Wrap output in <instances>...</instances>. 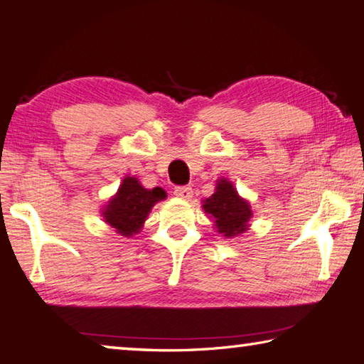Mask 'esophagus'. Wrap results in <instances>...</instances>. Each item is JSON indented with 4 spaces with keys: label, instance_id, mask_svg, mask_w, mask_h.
I'll return each mask as SVG.
<instances>
[{
    "label": "esophagus",
    "instance_id": "esophagus-1",
    "mask_svg": "<svg viewBox=\"0 0 364 364\" xmlns=\"http://www.w3.org/2000/svg\"><path fill=\"white\" fill-rule=\"evenodd\" d=\"M173 193H175V196L181 197V199H191V197H193V188L191 186H175Z\"/></svg>",
    "mask_w": 364,
    "mask_h": 364
}]
</instances>
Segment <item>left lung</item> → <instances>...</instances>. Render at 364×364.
Instances as JSON below:
<instances>
[{"label": "left lung", "mask_w": 364, "mask_h": 364, "mask_svg": "<svg viewBox=\"0 0 364 364\" xmlns=\"http://www.w3.org/2000/svg\"><path fill=\"white\" fill-rule=\"evenodd\" d=\"M202 207L215 218V226L223 236H237L247 230L252 217L250 205L237 196V191L230 181L220 180L215 194L204 200Z\"/></svg>", "instance_id": "1"}]
</instances>
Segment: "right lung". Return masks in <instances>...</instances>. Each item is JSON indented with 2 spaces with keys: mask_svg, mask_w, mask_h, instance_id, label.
<instances>
[{
  "mask_svg": "<svg viewBox=\"0 0 364 364\" xmlns=\"http://www.w3.org/2000/svg\"><path fill=\"white\" fill-rule=\"evenodd\" d=\"M162 199H165L162 188L146 189L136 178L127 176L119 188V193L109 202L107 208H104L102 215L117 232L122 236H132L141 230L154 204Z\"/></svg>",
  "mask_w": 364,
  "mask_h": 364,
  "instance_id": "add662e5",
  "label": "right lung"
}]
</instances>
